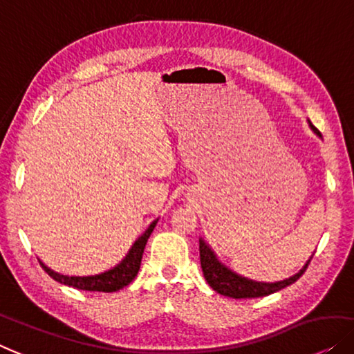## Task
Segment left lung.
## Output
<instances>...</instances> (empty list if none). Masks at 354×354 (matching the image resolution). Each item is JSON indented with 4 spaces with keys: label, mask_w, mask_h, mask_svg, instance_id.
I'll return each instance as SVG.
<instances>
[{
    "label": "left lung",
    "mask_w": 354,
    "mask_h": 354,
    "mask_svg": "<svg viewBox=\"0 0 354 354\" xmlns=\"http://www.w3.org/2000/svg\"><path fill=\"white\" fill-rule=\"evenodd\" d=\"M308 124L321 137L319 131L310 121ZM199 259H201L203 274L206 278L207 284L215 292H218L220 295L232 297V299H257V297L274 294V292L294 284L305 273V270L308 268V263L313 257H310L308 262L305 263V266L299 273H295L294 276H290V278L284 281H278V283H257V281L243 278V276L236 274L234 271L227 268V266L220 262L217 255L214 254V250L209 248V244L204 243V239H199Z\"/></svg>",
    "instance_id": "obj_1"
}]
</instances>
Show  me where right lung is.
Wrapping results in <instances>:
<instances>
[{"label": "right lung", "instance_id": "right-lung-1", "mask_svg": "<svg viewBox=\"0 0 354 354\" xmlns=\"http://www.w3.org/2000/svg\"><path fill=\"white\" fill-rule=\"evenodd\" d=\"M158 223V218L153 220L150 227L145 230V233L132 244L129 252L124 259L121 260L120 263L109 271H104L100 274L94 276H65L60 273H55L54 270H50L49 266H46L39 260L41 266H43L46 273H48L50 278L57 281L60 284L70 286V288L81 289V290H91V292H116L122 288H126L127 284L132 283V279L136 278L137 273L140 270V262L143 249H145V244L153 230H155Z\"/></svg>", "mask_w": 354, "mask_h": 354}]
</instances>
